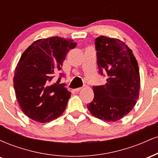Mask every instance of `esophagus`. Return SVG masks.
Instances as JSON below:
<instances>
[{
	"instance_id": "1",
	"label": "esophagus",
	"mask_w": 158,
	"mask_h": 158,
	"mask_svg": "<svg viewBox=\"0 0 158 158\" xmlns=\"http://www.w3.org/2000/svg\"><path fill=\"white\" fill-rule=\"evenodd\" d=\"M81 89H82V88H76V89L74 90H75L76 92H78V91H79V90H81Z\"/></svg>"
}]
</instances>
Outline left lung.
Here are the masks:
<instances>
[{
	"label": "left lung",
	"mask_w": 158,
	"mask_h": 158,
	"mask_svg": "<svg viewBox=\"0 0 158 158\" xmlns=\"http://www.w3.org/2000/svg\"><path fill=\"white\" fill-rule=\"evenodd\" d=\"M99 73L106 71L107 83L93 86L94 98L87 108L97 118L115 122L137 103L140 88L139 67L132 50L119 39L101 35L95 39Z\"/></svg>",
	"instance_id": "8db88e82"
}]
</instances>
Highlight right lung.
<instances>
[{
	"mask_svg": "<svg viewBox=\"0 0 158 158\" xmlns=\"http://www.w3.org/2000/svg\"><path fill=\"white\" fill-rule=\"evenodd\" d=\"M77 44L72 39L53 36L34 41L21 55L15 70L14 89L23 113L32 120L50 122L64 111L71 93L57 85L61 78L57 84L51 81Z\"/></svg>",
	"mask_w": 158,
	"mask_h": 158,
	"instance_id": "right-lung-1",
	"label": "right lung"
}]
</instances>
